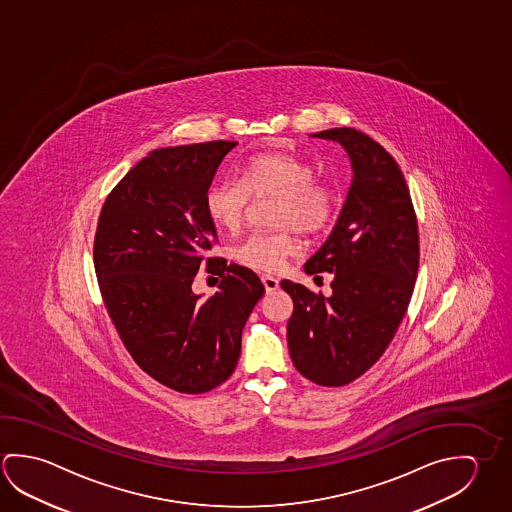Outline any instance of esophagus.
Returning a JSON list of instances; mask_svg holds the SVG:
<instances>
[{
	"instance_id": "obj_1",
	"label": "esophagus",
	"mask_w": 512,
	"mask_h": 512,
	"mask_svg": "<svg viewBox=\"0 0 512 512\" xmlns=\"http://www.w3.org/2000/svg\"><path fill=\"white\" fill-rule=\"evenodd\" d=\"M262 284H264L268 293H273V291H277L278 289L277 278L269 277V275H262Z\"/></svg>"
}]
</instances>
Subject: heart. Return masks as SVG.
I'll return each instance as SVG.
<instances>
[{
  "mask_svg": "<svg viewBox=\"0 0 512 512\" xmlns=\"http://www.w3.org/2000/svg\"><path fill=\"white\" fill-rule=\"evenodd\" d=\"M278 196L273 223L287 227L277 232H257L235 248L239 264L255 271L275 273L296 252L298 241L289 228L318 234L334 221L339 191L327 178H316L307 160L289 151H262L244 160L237 180L221 178L205 193L209 218L228 232L243 225L250 200Z\"/></svg>",
  "mask_w": 512,
  "mask_h": 512,
  "instance_id": "b5f03b06",
  "label": "heart"
}]
</instances>
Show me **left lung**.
Instances as JSON below:
<instances>
[{"instance_id":"obj_1","label":"left lung","mask_w":512,"mask_h":512,"mask_svg":"<svg viewBox=\"0 0 512 512\" xmlns=\"http://www.w3.org/2000/svg\"><path fill=\"white\" fill-rule=\"evenodd\" d=\"M337 141L352 159L353 180L337 225L305 271L332 273V294L282 280L293 298L287 343L310 382L346 386L386 352L418 277V219L396 160L350 126L314 134Z\"/></svg>"}]
</instances>
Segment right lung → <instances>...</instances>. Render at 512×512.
<instances>
[{
    "label": "right lung",
    "mask_w": 512,
    "mask_h": 512,
    "mask_svg": "<svg viewBox=\"0 0 512 512\" xmlns=\"http://www.w3.org/2000/svg\"><path fill=\"white\" fill-rule=\"evenodd\" d=\"M234 141L151 151L110 191L94 235L101 298L135 364L185 394L221 386L264 285L252 269L210 257L218 243L205 193ZM222 278L207 301L190 287L200 268Z\"/></svg>",
    "instance_id": "1"
}]
</instances>
